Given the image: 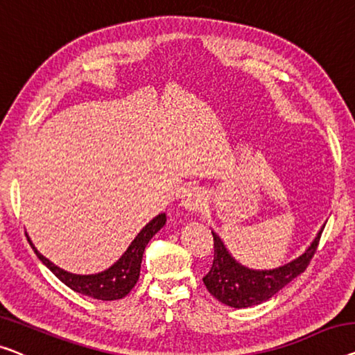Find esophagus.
Listing matches in <instances>:
<instances>
[{
  "instance_id": "1",
  "label": "esophagus",
  "mask_w": 355,
  "mask_h": 355,
  "mask_svg": "<svg viewBox=\"0 0 355 355\" xmlns=\"http://www.w3.org/2000/svg\"><path fill=\"white\" fill-rule=\"evenodd\" d=\"M205 204V194L204 189L198 187V184H189L188 188H184L182 194V205L187 210H200Z\"/></svg>"
}]
</instances>
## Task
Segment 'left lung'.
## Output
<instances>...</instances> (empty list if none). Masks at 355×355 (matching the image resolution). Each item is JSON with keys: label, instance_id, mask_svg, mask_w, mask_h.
<instances>
[{"label": "left lung", "instance_id": "8db88e82", "mask_svg": "<svg viewBox=\"0 0 355 355\" xmlns=\"http://www.w3.org/2000/svg\"><path fill=\"white\" fill-rule=\"evenodd\" d=\"M325 225L322 226V230ZM322 230L317 232L315 239L303 255L295 258L284 266L274 269H250L236 261L231 257L228 248L225 247L223 241L216 232L211 231L214 236V264L210 271L204 276V285L209 293L214 295L216 300L231 308H250V306L261 304L263 301L272 298L279 290L298 277L304 269L308 268L309 261L313 260L314 253L319 245Z\"/></svg>", "mask_w": 355, "mask_h": 355}]
</instances>
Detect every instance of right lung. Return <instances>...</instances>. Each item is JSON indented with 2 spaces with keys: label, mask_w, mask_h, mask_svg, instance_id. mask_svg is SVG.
<instances>
[{
  "label": "right lung",
  "mask_w": 355,
  "mask_h": 355,
  "mask_svg": "<svg viewBox=\"0 0 355 355\" xmlns=\"http://www.w3.org/2000/svg\"><path fill=\"white\" fill-rule=\"evenodd\" d=\"M167 216L166 214H159L155 216L150 223H148L139 234L135 236V239L130 242V245L127 247V250L123 253V257L119 258L114 264H111L108 269H105L102 272L97 274H73L68 272L65 269H62L47 260L44 255L36 250L33 242L28 239L31 248H33L36 257L40 258L42 264H46L52 272L55 274L57 279H60L67 287L75 290L76 293L91 296L95 300H103V301H113L121 300L135 287L137 280L140 277V266H141V258H144L145 247L148 242L151 241V237L159 231L164 225H166Z\"/></svg>",
  "instance_id": "obj_1"
}]
</instances>
